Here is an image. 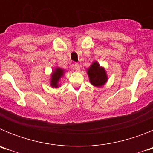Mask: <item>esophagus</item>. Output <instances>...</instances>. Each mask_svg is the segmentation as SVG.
<instances>
[{
    "instance_id": "esophagus-1",
    "label": "esophagus",
    "mask_w": 153,
    "mask_h": 153,
    "mask_svg": "<svg viewBox=\"0 0 153 153\" xmlns=\"http://www.w3.org/2000/svg\"><path fill=\"white\" fill-rule=\"evenodd\" d=\"M74 69H75L76 71H79V70H80V67H79V63H75V64H74Z\"/></svg>"
}]
</instances>
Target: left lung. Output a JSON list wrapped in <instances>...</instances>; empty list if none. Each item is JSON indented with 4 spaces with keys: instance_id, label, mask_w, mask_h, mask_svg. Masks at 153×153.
<instances>
[{
    "instance_id": "left-lung-1",
    "label": "left lung",
    "mask_w": 153,
    "mask_h": 153,
    "mask_svg": "<svg viewBox=\"0 0 153 153\" xmlns=\"http://www.w3.org/2000/svg\"><path fill=\"white\" fill-rule=\"evenodd\" d=\"M87 74L91 84L95 86H101L107 81V76L103 67H100L97 62H94L88 69Z\"/></svg>"
}]
</instances>
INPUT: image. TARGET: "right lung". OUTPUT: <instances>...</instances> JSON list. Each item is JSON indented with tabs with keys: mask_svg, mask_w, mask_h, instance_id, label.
Segmentation results:
<instances>
[{
	"mask_svg": "<svg viewBox=\"0 0 153 153\" xmlns=\"http://www.w3.org/2000/svg\"><path fill=\"white\" fill-rule=\"evenodd\" d=\"M63 73H64V70H63V69H60V68L55 69L53 73L51 74V85L52 87L57 88L58 82H59V80H60V77L63 75Z\"/></svg>",
	"mask_w": 153,
	"mask_h": 153,
	"instance_id": "obj_1",
	"label": "right lung"
}]
</instances>
